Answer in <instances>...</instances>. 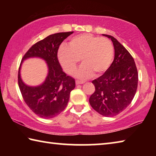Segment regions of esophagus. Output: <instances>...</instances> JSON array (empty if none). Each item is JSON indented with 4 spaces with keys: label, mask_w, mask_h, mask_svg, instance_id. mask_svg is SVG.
I'll list each match as a JSON object with an SVG mask.
<instances>
[{
    "label": "esophagus",
    "mask_w": 156,
    "mask_h": 156,
    "mask_svg": "<svg viewBox=\"0 0 156 156\" xmlns=\"http://www.w3.org/2000/svg\"><path fill=\"white\" fill-rule=\"evenodd\" d=\"M84 81H81V80H76V84H84Z\"/></svg>",
    "instance_id": "34e87169"
}]
</instances>
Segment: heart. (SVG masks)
I'll list each match as a JSON object with an SVG mask.
<instances>
[{
	"instance_id": "heart-1",
	"label": "heart",
	"mask_w": 156,
	"mask_h": 156,
	"mask_svg": "<svg viewBox=\"0 0 156 156\" xmlns=\"http://www.w3.org/2000/svg\"><path fill=\"white\" fill-rule=\"evenodd\" d=\"M114 49L107 38H99L91 34H82L72 37L68 46L62 45L58 58L65 72L71 74L80 61L83 63L76 72V77L88 78L104 73L112 64Z\"/></svg>"
}]
</instances>
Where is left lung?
<instances>
[{
  "instance_id": "obj_1",
  "label": "left lung",
  "mask_w": 156,
  "mask_h": 156,
  "mask_svg": "<svg viewBox=\"0 0 156 156\" xmlns=\"http://www.w3.org/2000/svg\"><path fill=\"white\" fill-rule=\"evenodd\" d=\"M102 35L113 42L115 56L106 72L92 81L96 90L89 103L100 114L112 117L131 104L138 87V74L133 58L125 47L112 36Z\"/></svg>"
}]
</instances>
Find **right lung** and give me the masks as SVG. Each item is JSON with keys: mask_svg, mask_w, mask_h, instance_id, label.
I'll list each match as a JSON object with an SVG mask.
<instances>
[{"mask_svg": "<svg viewBox=\"0 0 156 156\" xmlns=\"http://www.w3.org/2000/svg\"><path fill=\"white\" fill-rule=\"evenodd\" d=\"M73 31L60 32L49 35L31 46L23 56L22 61L33 57L45 60L48 74L41 86L30 87L23 83L20 69L18 83L25 103L32 112L43 118H52L67 107L70 92L76 87L75 80L63 72L58 60V50L62 41Z\"/></svg>", "mask_w": 156, "mask_h": 156, "instance_id": "1", "label": "right lung"}]
</instances>
